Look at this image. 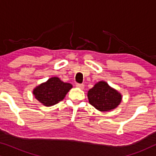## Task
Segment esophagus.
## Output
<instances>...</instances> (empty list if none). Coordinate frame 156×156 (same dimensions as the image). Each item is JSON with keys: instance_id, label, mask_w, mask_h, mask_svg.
Returning <instances> with one entry per match:
<instances>
[{"instance_id": "34e87169", "label": "esophagus", "mask_w": 156, "mask_h": 156, "mask_svg": "<svg viewBox=\"0 0 156 156\" xmlns=\"http://www.w3.org/2000/svg\"><path fill=\"white\" fill-rule=\"evenodd\" d=\"M76 87H78V88H80V89H84V85L82 84H76Z\"/></svg>"}]
</instances>
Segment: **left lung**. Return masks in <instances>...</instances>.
I'll use <instances>...</instances> for the list:
<instances>
[{"mask_svg":"<svg viewBox=\"0 0 156 156\" xmlns=\"http://www.w3.org/2000/svg\"><path fill=\"white\" fill-rule=\"evenodd\" d=\"M89 102L100 112H108L118 107L122 101V95L108 85L105 81H99L87 92Z\"/></svg>","mask_w":156,"mask_h":156,"instance_id":"8db88e82","label":"left lung"}]
</instances>
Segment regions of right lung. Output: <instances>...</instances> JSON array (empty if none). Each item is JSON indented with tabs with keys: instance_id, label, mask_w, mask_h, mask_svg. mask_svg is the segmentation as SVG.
Wrapping results in <instances>:
<instances>
[{
	"instance_id": "obj_1",
	"label": "right lung",
	"mask_w": 156,
	"mask_h": 156,
	"mask_svg": "<svg viewBox=\"0 0 156 156\" xmlns=\"http://www.w3.org/2000/svg\"><path fill=\"white\" fill-rule=\"evenodd\" d=\"M72 88L71 84L62 82L57 76H52L35 87L33 93L35 99L42 104L51 106L63 100Z\"/></svg>"
}]
</instances>
